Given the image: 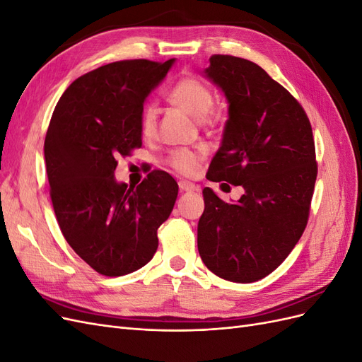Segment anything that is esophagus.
<instances>
[{
  "label": "esophagus",
  "mask_w": 362,
  "mask_h": 362,
  "mask_svg": "<svg viewBox=\"0 0 362 362\" xmlns=\"http://www.w3.org/2000/svg\"><path fill=\"white\" fill-rule=\"evenodd\" d=\"M178 185H180V190L181 192H194V190H198V185H194L193 182H189V181H180Z\"/></svg>",
  "instance_id": "esophagus-1"
}]
</instances>
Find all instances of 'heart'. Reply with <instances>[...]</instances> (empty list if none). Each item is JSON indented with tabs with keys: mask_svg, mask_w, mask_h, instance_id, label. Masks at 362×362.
I'll return each mask as SVG.
<instances>
[{
	"mask_svg": "<svg viewBox=\"0 0 362 362\" xmlns=\"http://www.w3.org/2000/svg\"><path fill=\"white\" fill-rule=\"evenodd\" d=\"M169 100L180 110L190 115L192 117H202L210 112L213 107V93L208 87L194 76H185L172 87ZM157 128V112L154 107H148L141 116V133L145 136H152ZM202 158V149L198 152L180 149L175 151L169 158L170 166L181 173L190 175L198 168Z\"/></svg>",
	"mask_w": 362,
	"mask_h": 362,
	"instance_id": "1",
	"label": "heart"
}]
</instances>
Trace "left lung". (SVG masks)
I'll use <instances>...</instances> for the list:
<instances>
[{
	"mask_svg": "<svg viewBox=\"0 0 362 362\" xmlns=\"http://www.w3.org/2000/svg\"><path fill=\"white\" fill-rule=\"evenodd\" d=\"M204 75L228 101L206 178L245 193L228 204L202 190L198 250L218 278L255 282L288 257L308 222L317 178L313 129L293 95L254 62L213 56Z\"/></svg>",
	"mask_w": 362,
	"mask_h": 362,
	"instance_id": "obj_1",
	"label": "left lung"
}]
</instances>
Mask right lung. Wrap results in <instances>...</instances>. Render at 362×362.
Segmentation results:
<instances>
[{
  "label": "right lung",
  "instance_id": "obj_1",
  "mask_svg": "<svg viewBox=\"0 0 362 362\" xmlns=\"http://www.w3.org/2000/svg\"><path fill=\"white\" fill-rule=\"evenodd\" d=\"M173 63L104 64L76 78L51 117L43 152L54 213L75 254L105 276L148 264L177 201L166 172H151L137 187L115 178L116 158L141 146L144 104Z\"/></svg>",
  "mask_w": 362,
  "mask_h": 362
}]
</instances>
